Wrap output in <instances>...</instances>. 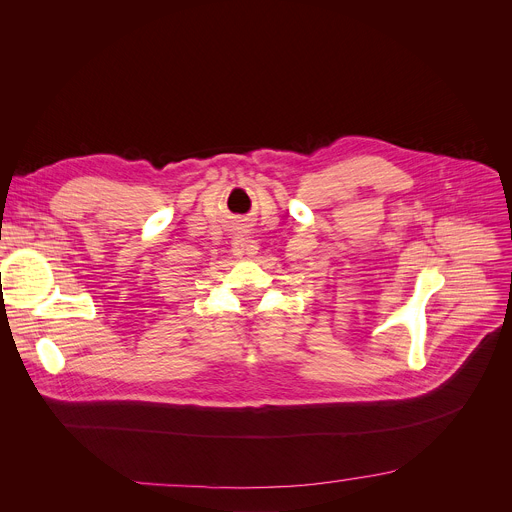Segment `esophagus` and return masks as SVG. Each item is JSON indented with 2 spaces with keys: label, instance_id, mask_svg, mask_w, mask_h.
I'll use <instances>...</instances> for the list:
<instances>
[{
  "label": "esophagus",
  "instance_id": "obj_1",
  "mask_svg": "<svg viewBox=\"0 0 512 512\" xmlns=\"http://www.w3.org/2000/svg\"><path fill=\"white\" fill-rule=\"evenodd\" d=\"M233 253L239 255V257H243V255H253L255 251L249 247V241H247L245 237H235V241H233Z\"/></svg>",
  "mask_w": 512,
  "mask_h": 512
}]
</instances>
